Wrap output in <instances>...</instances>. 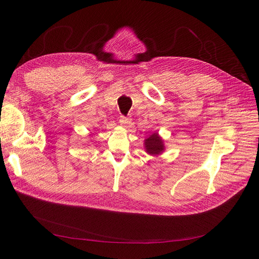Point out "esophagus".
Masks as SVG:
<instances>
[{"mask_svg": "<svg viewBox=\"0 0 259 259\" xmlns=\"http://www.w3.org/2000/svg\"><path fill=\"white\" fill-rule=\"evenodd\" d=\"M119 124L122 126V127H127L129 124H130V119L125 117V116H120L119 117Z\"/></svg>", "mask_w": 259, "mask_h": 259, "instance_id": "34e87169", "label": "esophagus"}]
</instances>
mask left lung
Listing matches in <instances>:
<instances>
[{"label":"left lung","instance_id":"1","mask_svg":"<svg viewBox=\"0 0 259 259\" xmlns=\"http://www.w3.org/2000/svg\"><path fill=\"white\" fill-rule=\"evenodd\" d=\"M145 151L152 156L160 155L162 152H165V143L164 140L160 138L158 132H153L144 141Z\"/></svg>","mask_w":259,"mask_h":259}]
</instances>
